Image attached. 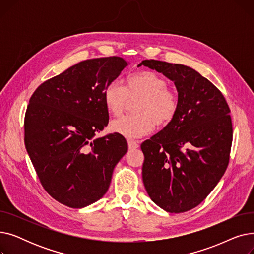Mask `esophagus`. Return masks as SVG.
<instances>
[{
    "instance_id": "obj_1",
    "label": "esophagus",
    "mask_w": 254,
    "mask_h": 254,
    "mask_svg": "<svg viewBox=\"0 0 254 254\" xmlns=\"http://www.w3.org/2000/svg\"><path fill=\"white\" fill-rule=\"evenodd\" d=\"M127 145H128V149H130V150L139 148V143H138L137 141L128 140V141H127Z\"/></svg>"
}]
</instances>
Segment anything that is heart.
Wrapping results in <instances>:
<instances>
[{
  "label": "heart",
  "mask_w": 254,
  "mask_h": 254,
  "mask_svg": "<svg viewBox=\"0 0 254 254\" xmlns=\"http://www.w3.org/2000/svg\"><path fill=\"white\" fill-rule=\"evenodd\" d=\"M165 78L152 71H142L127 79L125 87L118 80L107 84L104 90V104L107 111L114 116L124 112L129 100H139L135 106L136 115L114 119L110 129L126 138H141L155 128L168 126L177 114L179 100L168 88Z\"/></svg>",
  "instance_id": "1"
}]
</instances>
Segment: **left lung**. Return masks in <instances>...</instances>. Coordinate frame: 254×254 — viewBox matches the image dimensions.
I'll return each instance as SVG.
<instances>
[{
    "instance_id": "1",
    "label": "left lung",
    "mask_w": 254,
    "mask_h": 254,
    "mask_svg": "<svg viewBox=\"0 0 254 254\" xmlns=\"http://www.w3.org/2000/svg\"><path fill=\"white\" fill-rule=\"evenodd\" d=\"M142 64L172 80L179 100L174 119L141 144L145 190L167 212L189 211L204 201L228 168L231 110L220 90L190 66L155 60Z\"/></svg>"
}]
</instances>
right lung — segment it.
<instances>
[{
    "instance_id": "right-lung-1",
    "label": "right lung",
    "mask_w": 254,
    "mask_h": 254,
    "mask_svg": "<svg viewBox=\"0 0 254 254\" xmlns=\"http://www.w3.org/2000/svg\"><path fill=\"white\" fill-rule=\"evenodd\" d=\"M128 64L119 57L80 62L40 85L24 116L26 151L44 190L61 204L83 208L103 197L127 151L108 125L104 90Z\"/></svg>"
}]
</instances>
